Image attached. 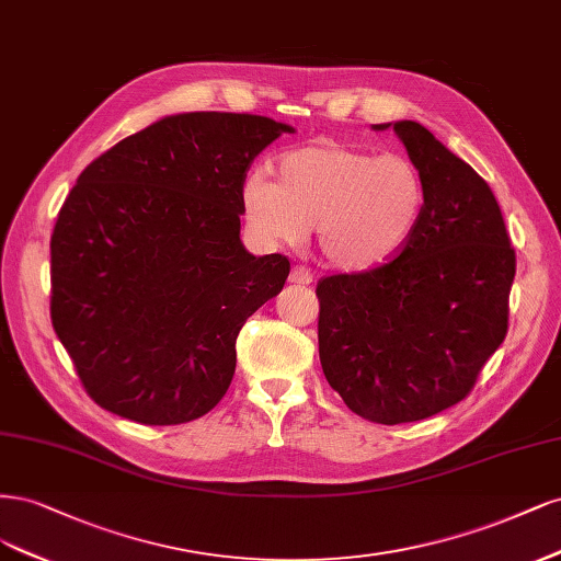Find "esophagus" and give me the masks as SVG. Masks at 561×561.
Masks as SVG:
<instances>
[{"instance_id":"esophagus-1","label":"esophagus","mask_w":561,"mask_h":561,"mask_svg":"<svg viewBox=\"0 0 561 561\" xmlns=\"http://www.w3.org/2000/svg\"><path fill=\"white\" fill-rule=\"evenodd\" d=\"M288 282H291V284H302V286L312 284V275H310V270H305V267L296 265V267L291 270V275H288Z\"/></svg>"}]
</instances>
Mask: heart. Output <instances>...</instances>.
I'll return each instance as SVG.
<instances>
[{"mask_svg":"<svg viewBox=\"0 0 561 561\" xmlns=\"http://www.w3.org/2000/svg\"><path fill=\"white\" fill-rule=\"evenodd\" d=\"M277 179L242 184L249 228L267 242L291 244L317 228L321 256L342 273H370L399 259L426 207L422 172L401 153L370 156L321 139L284 153Z\"/></svg>","mask_w":561,"mask_h":561,"instance_id":"obj_1","label":"heart"}]
</instances>
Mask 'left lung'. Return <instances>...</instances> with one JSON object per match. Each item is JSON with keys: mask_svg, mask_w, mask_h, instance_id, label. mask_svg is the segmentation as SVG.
Returning a JSON list of instances; mask_svg holds the SVG:
<instances>
[{"mask_svg": "<svg viewBox=\"0 0 561 561\" xmlns=\"http://www.w3.org/2000/svg\"><path fill=\"white\" fill-rule=\"evenodd\" d=\"M393 128L422 172L426 207L403 254L317 286L319 358L358 417H433L473 389L508 331L515 249L484 179L414 121Z\"/></svg>", "mask_w": 561, "mask_h": 561, "instance_id": "8db88e82", "label": "left lung"}]
</instances>
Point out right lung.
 Masks as SVG:
<instances>
[{"instance_id":"right-lung-1","label":"right lung","mask_w":561,"mask_h":561,"mask_svg":"<svg viewBox=\"0 0 561 561\" xmlns=\"http://www.w3.org/2000/svg\"><path fill=\"white\" fill-rule=\"evenodd\" d=\"M284 133L265 116L174 114L81 172L50 238V319L100 408L170 426L224 399L240 329L291 270L240 240L247 170Z\"/></svg>"}]
</instances>
